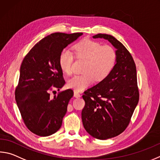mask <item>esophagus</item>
Wrapping results in <instances>:
<instances>
[{"mask_svg": "<svg viewBox=\"0 0 160 160\" xmlns=\"http://www.w3.org/2000/svg\"><path fill=\"white\" fill-rule=\"evenodd\" d=\"M74 97L75 98L80 97V94L78 91H76V90H74Z\"/></svg>", "mask_w": 160, "mask_h": 160, "instance_id": "obj_1", "label": "esophagus"}]
</instances>
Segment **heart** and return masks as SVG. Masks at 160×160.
<instances>
[{
	"label": "heart",
	"instance_id": "1",
	"mask_svg": "<svg viewBox=\"0 0 160 160\" xmlns=\"http://www.w3.org/2000/svg\"><path fill=\"white\" fill-rule=\"evenodd\" d=\"M75 56L85 60L82 71L67 82L68 88L80 92L94 82H100L108 76L116 63L117 55L114 49L108 45L102 46L94 40L85 39L74 47ZM73 54L68 49L62 50L59 57V65L63 72L70 75L72 71Z\"/></svg>",
	"mask_w": 160,
	"mask_h": 160
}]
</instances>
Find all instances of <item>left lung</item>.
Masks as SVG:
<instances>
[{
  "label": "left lung",
  "mask_w": 160,
  "mask_h": 160,
  "mask_svg": "<svg viewBox=\"0 0 160 160\" xmlns=\"http://www.w3.org/2000/svg\"><path fill=\"white\" fill-rule=\"evenodd\" d=\"M93 38L108 40L117 55L108 76L82 96L84 127L94 138L106 140L120 134L129 125L139 99L137 75L132 56L119 40L108 34L98 33Z\"/></svg>",
  "instance_id": "8db88e82"
}]
</instances>
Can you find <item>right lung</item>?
I'll return each mask as SVG.
<instances>
[{
  "label": "right lung",
  "instance_id": "obj_1",
  "mask_svg": "<svg viewBox=\"0 0 160 160\" xmlns=\"http://www.w3.org/2000/svg\"><path fill=\"white\" fill-rule=\"evenodd\" d=\"M82 34L52 33L37 42L23 59L15 99L25 125L35 134L50 136L62 126L73 92L65 90L53 98L50 92L65 84L59 65L61 52Z\"/></svg>",
  "mask_w": 160,
  "mask_h": 160
}]
</instances>
